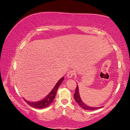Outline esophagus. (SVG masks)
Returning <instances> with one entry per match:
<instances>
[{
  "label": "esophagus",
  "mask_w": 130,
  "mask_h": 130,
  "mask_svg": "<svg viewBox=\"0 0 130 130\" xmlns=\"http://www.w3.org/2000/svg\"><path fill=\"white\" fill-rule=\"evenodd\" d=\"M74 74H75V73H74V70H70L69 71V72L67 74V77L68 78H72V77L74 76Z\"/></svg>",
  "instance_id": "obj_1"
}]
</instances>
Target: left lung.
Masks as SVG:
<instances>
[{
	"label": "left lung",
	"mask_w": 130,
	"mask_h": 130,
	"mask_svg": "<svg viewBox=\"0 0 130 130\" xmlns=\"http://www.w3.org/2000/svg\"><path fill=\"white\" fill-rule=\"evenodd\" d=\"M74 99H75L76 102L78 104L79 106L81 108H82L83 109H84L85 110H96V109H99V108H101L103 107H90V106H87L86 104H85L83 103V102H82L80 97L78 85H77V86H76L75 92V94H74Z\"/></svg>",
	"instance_id": "8db88e82"
}]
</instances>
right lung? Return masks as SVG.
Returning a JSON list of instances; mask_svg holds the SVG:
<instances>
[{"label":"right lung","instance_id":"right-lung-1","mask_svg":"<svg viewBox=\"0 0 130 130\" xmlns=\"http://www.w3.org/2000/svg\"><path fill=\"white\" fill-rule=\"evenodd\" d=\"M63 79H64L63 77L61 78L58 81L56 84L55 85V86L53 88V89L51 90V92L48 94V95H47L46 98L43 99L42 100L36 102H30L26 101L25 99H24V101H25L27 104H29L30 106L34 108H43L48 107L52 103V102H53L54 99H55V95H56L57 89L59 88L60 84L62 83Z\"/></svg>","mask_w":130,"mask_h":130}]
</instances>
